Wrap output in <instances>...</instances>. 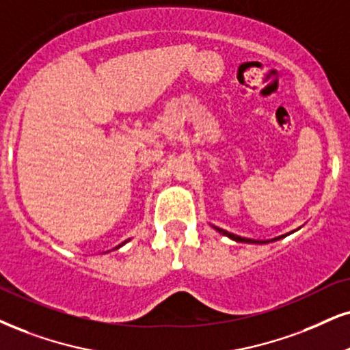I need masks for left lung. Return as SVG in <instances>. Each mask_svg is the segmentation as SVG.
<instances>
[{
  "mask_svg": "<svg viewBox=\"0 0 350 350\" xmlns=\"http://www.w3.org/2000/svg\"><path fill=\"white\" fill-rule=\"evenodd\" d=\"M214 228H215V230L219 232V234L226 235V237H228V239H232V240H235V241H243V243H266V241H260V240H252V239H245V237L234 235V234H230V232L224 230V228H219V227H214ZM279 239H282V237H278V239H274V240H279ZM274 240H273V241H274Z\"/></svg>",
  "mask_w": 350,
  "mask_h": 350,
  "instance_id": "1",
  "label": "left lung"
}]
</instances>
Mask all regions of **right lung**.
<instances>
[{"instance_id":"obj_1","label":"right lung","mask_w":350,"mask_h":350,"mask_svg":"<svg viewBox=\"0 0 350 350\" xmlns=\"http://www.w3.org/2000/svg\"><path fill=\"white\" fill-rule=\"evenodd\" d=\"M122 245H123V243H122ZM122 245H120V247H122Z\"/></svg>"}]
</instances>
